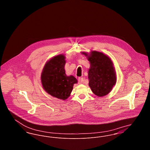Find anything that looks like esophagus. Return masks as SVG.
Instances as JSON below:
<instances>
[{
	"mask_svg": "<svg viewBox=\"0 0 150 150\" xmlns=\"http://www.w3.org/2000/svg\"><path fill=\"white\" fill-rule=\"evenodd\" d=\"M84 80L83 78H78V83L79 84H81L83 82Z\"/></svg>",
	"mask_w": 150,
	"mask_h": 150,
	"instance_id": "1",
	"label": "esophagus"
}]
</instances>
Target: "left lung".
<instances>
[{
	"instance_id": "left-lung-1",
	"label": "left lung",
	"mask_w": 150,
	"mask_h": 150,
	"mask_svg": "<svg viewBox=\"0 0 150 150\" xmlns=\"http://www.w3.org/2000/svg\"><path fill=\"white\" fill-rule=\"evenodd\" d=\"M81 53L87 57L91 64L88 79L89 86L92 91L98 97L107 95L116 82V72L112 61L102 52L93 50L90 54Z\"/></svg>"
}]
</instances>
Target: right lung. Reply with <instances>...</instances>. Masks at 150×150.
Listing matches in <instances>:
<instances>
[{
  "label": "right lung",
  "instance_id": "add662e5",
  "mask_svg": "<svg viewBox=\"0 0 150 150\" xmlns=\"http://www.w3.org/2000/svg\"><path fill=\"white\" fill-rule=\"evenodd\" d=\"M65 64L64 55L53 57L45 64L41 75L43 89L52 96L63 100L70 97L74 84L78 83L74 76L66 75Z\"/></svg>",
  "mask_w": 150,
  "mask_h": 150
}]
</instances>
